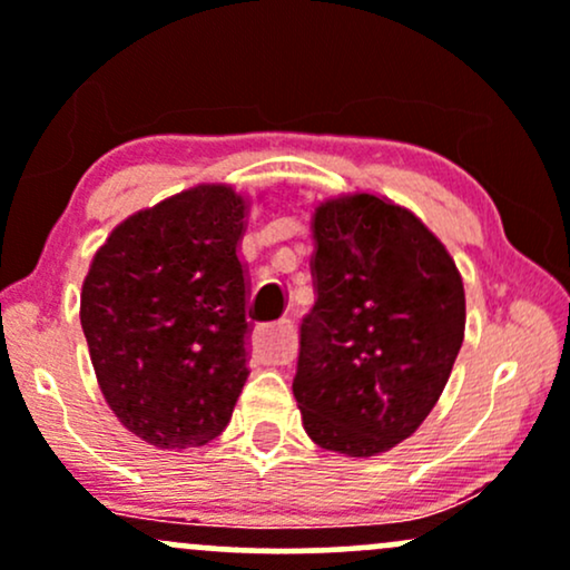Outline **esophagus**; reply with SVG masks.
Wrapping results in <instances>:
<instances>
[{"instance_id":"obj_1","label":"esophagus","mask_w":570,"mask_h":570,"mask_svg":"<svg viewBox=\"0 0 570 570\" xmlns=\"http://www.w3.org/2000/svg\"><path fill=\"white\" fill-rule=\"evenodd\" d=\"M254 351L259 358L271 364H289L297 351V330L289 318H281L278 324L257 326L254 332Z\"/></svg>"}]
</instances>
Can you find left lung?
Segmentation results:
<instances>
[{
  "label": "left lung",
  "instance_id": "left-lung-1",
  "mask_svg": "<svg viewBox=\"0 0 570 570\" xmlns=\"http://www.w3.org/2000/svg\"><path fill=\"white\" fill-rule=\"evenodd\" d=\"M316 303L299 324L292 391L313 442L391 450L434 410L466 326L461 273L407 208L370 193L313 214Z\"/></svg>",
  "mask_w": 570,
  "mask_h": 570
}]
</instances>
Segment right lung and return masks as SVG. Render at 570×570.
<instances>
[{
    "mask_svg": "<svg viewBox=\"0 0 570 570\" xmlns=\"http://www.w3.org/2000/svg\"><path fill=\"white\" fill-rule=\"evenodd\" d=\"M246 203L198 185L117 225L82 284L98 385L144 442L185 450L230 423L246 367Z\"/></svg>",
    "mask_w": 570,
    "mask_h": 570,
    "instance_id": "obj_1",
    "label": "right lung"
}]
</instances>
